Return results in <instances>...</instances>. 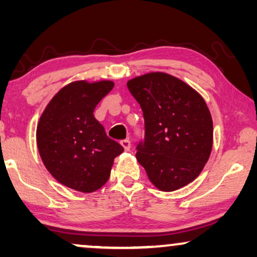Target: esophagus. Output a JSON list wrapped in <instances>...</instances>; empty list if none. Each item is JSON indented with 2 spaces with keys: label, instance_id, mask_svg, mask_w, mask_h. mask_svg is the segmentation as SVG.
<instances>
[{
  "label": "esophagus",
  "instance_id": "esophagus-1",
  "mask_svg": "<svg viewBox=\"0 0 257 257\" xmlns=\"http://www.w3.org/2000/svg\"><path fill=\"white\" fill-rule=\"evenodd\" d=\"M120 145L124 147L125 151H130V149H131V142H130V140H127V139L121 140Z\"/></svg>",
  "mask_w": 257,
  "mask_h": 257
}]
</instances>
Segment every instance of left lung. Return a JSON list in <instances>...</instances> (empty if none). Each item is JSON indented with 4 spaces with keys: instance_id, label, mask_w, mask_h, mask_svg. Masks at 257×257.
<instances>
[{
    "instance_id": "8db88e82",
    "label": "left lung",
    "mask_w": 257,
    "mask_h": 257,
    "mask_svg": "<svg viewBox=\"0 0 257 257\" xmlns=\"http://www.w3.org/2000/svg\"><path fill=\"white\" fill-rule=\"evenodd\" d=\"M127 87L145 119L136 157L150 181L172 192L195 180L213 147L212 115L201 94L166 72L135 77Z\"/></svg>"
}]
</instances>
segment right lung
<instances>
[{"mask_svg": "<svg viewBox=\"0 0 257 257\" xmlns=\"http://www.w3.org/2000/svg\"><path fill=\"white\" fill-rule=\"evenodd\" d=\"M113 86L112 80H76L62 87L41 114L37 149L59 184L92 193L110 178L114 158L124 149L108 138L93 111Z\"/></svg>", "mask_w": 257, "mask_h": 257, "instance_id": "right-lung-1", "label": "right lung"}]
</instances>
